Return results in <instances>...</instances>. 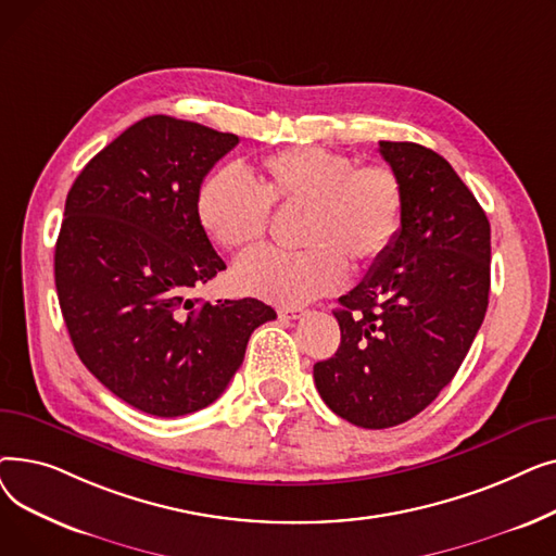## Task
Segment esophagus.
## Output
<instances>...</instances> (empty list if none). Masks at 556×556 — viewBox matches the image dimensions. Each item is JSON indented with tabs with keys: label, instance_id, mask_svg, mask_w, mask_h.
<instances>
[{
	"label": "esophagus",
	"instance_id": "1",
	"mask_svg": "<svg viewBox=\"0 0 556 556\" xmlns=\"http://www.w3.org/2000/svg\"><path fill=\"white\" fill-rule=\"evenodd\" d=\"M306 311L302 308V306H281L279 308V315L281 317H288V319H298V317H302Z\"/></svg>",
	"mask_w": 556,
	"mask_h": 556
}]
</instances>
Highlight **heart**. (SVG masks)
Returning <instances> with one entry per match:
<instances>
[{
    "mask_svg": "<svg viewBox=\"0 0 556 556\" xmlns=\"http://www.w3.org/2000/svg\"><path fill=\"white\" fill-rule=\"evenodd\" d=\"M198 218L227 252L263 241L270 207L302 210L298 243L306 250H261L233 268L241 293L275 304H306L338 290L344 261L367 268L399 239L405 193L386 164H365L319 149L290 146L261 157L250 178L237 166L210 173L198 189Z\"/></svg>",
    "mask_w": 556,
    "mask_h": 556,
    "instance_id": "1",
    "label": "heart"
}]
</instances>
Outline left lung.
I'll return each mask as SVG.
<instances>
[{"instance_id":"1","label":"left lung","mask_w":556,"mask_h":556,"mask_svg":"<svg viewBox=\"0 0 556 556\" xmlns=\"http://www.w3.org/2000/svg\"><path fill=\"white\" fill-rule=\"evenodd\" d=\"M378 153L403 185V227L340 298V346L313 367L331 410L371 430L413 419L453 381L491 286V227L453 166L413 141H381Z\"/></svg>"}]
</instances>
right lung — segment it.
<instances>
[{
    "label": "right lung",
    "instance_id": "right-lung-1",
    "mask_svg": "<svg viewBox=\"0 0 556 556\" xmlns=\"http://www.w3.org/2000/svg\"><path fill=\"white\" fill-rule=\"evenodd\" d=\"M239 137L153 114L85 164L65 202L53 256L58 302L83 365L155 417L214 403L256 327L258 300L191 298L225 270L198 218L204 175Z\"/></svg>",
    "mask_w": 556,
    "mask_h": 556
}]
</instances>
